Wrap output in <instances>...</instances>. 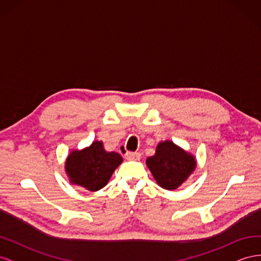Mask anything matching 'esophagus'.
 Segmentation results:
<instances>
[{"mask_svg": "<svg viewBox=\"0 0 261 261\" xmlns=\"http://www.w3.org/2000/svg\"><path fill=\"white\" fill-rule=\"evenodd\" d=\"M140 157H142V154H140L139 152H126L125 154V158L127 160H139Z\"/></svg>", "mask_w": 261, "mask_h": 261, "instance_id": "34e87169", "label": "esophagus"}]
</instances>
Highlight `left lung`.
Returning <instances> with one entry per match:
<instances>
[{"label":"left lung","instance_id":"8db88e82","mask_svg":"<svg viewBox=\"0 0 261 261\" xmlns=\"http://www.w3.org/2000/svg\"><path fill=\"white\" fill-rule=\"evenodd\" d=\"M146 164L154 180L166 190L179 188L196 167L194 156L170 140L159 143L156 153L148 157Z\"/></svg>","mask_w":261,"mask_h":261}]
</instances>
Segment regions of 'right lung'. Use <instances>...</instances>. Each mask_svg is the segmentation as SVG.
Returning <instances> with one entry per match:
<instances>
[{
  "label": "right lung",
  "mask_w": 261,
  "mask_h": 261,
  "mask_svg": "<svg viewBox=\"0 0 261 261\" xmlns=\"http://www.w3.org/2000/svg\"><path fill=\"white\" fill-rule=\"evenodd\" d=\"M123 158L115 151L108 152L103 143L95 140L82 150H73L66 160V172L73 185L97 191L108 185Z\"/></svg>",
  "instance_id": "obj_1"
}]
</instances>
